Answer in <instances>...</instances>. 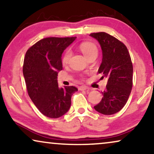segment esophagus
I'll return each instance as SVG.
<instances>
[{"instance_id": "obj_1", "label": "esophagus", "mask_w": 154, "mask_h": 154, "mask_svg": "<svg viewBox=\"0 0 154 154\" xmlns=\"http://www.w3.org/2000/svg\"><path fill=\"white\" fill-rule=\"evenodd\" d=\"M90 88H88L87 86H80V87L79 88V90H81V91H83V90H89Z\"/></svg>"}]
</instances>
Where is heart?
Masks as SVG:
<instances>
[{
  "label": "heart",
  "instance_id": "heart-1",
  "mask_svg": "<svg viewBox=\"0 0 154 154\" xmlns=\"http://www.w3.org/2000/svg\"><path fill=\"white\" fill-rule=\"evenodd\" d=\"M79 48L82 52V53L85 55L86 58H88V57H90L92 54L97 53V46L93 43H91V42H84V43H82L79 45ZM71 55V50H66L64 57H63V62L66 63L68 62Z\"/></svg>",
  "mask_w": 154,
  "mask_h": 154
}]
</instances>
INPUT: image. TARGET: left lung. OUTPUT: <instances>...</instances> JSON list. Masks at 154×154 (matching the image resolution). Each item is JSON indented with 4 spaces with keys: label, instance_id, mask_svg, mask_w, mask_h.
<instances>
[{
    "label": "left lung",
    "instance_id": "obj_1",
    "mask_svg": "<svg viewBox=\"0 0 154 154\" xmlns=\"http://www.w3.org/2000/svg\"><path fill=\"white\" fill-rule=\"evenodd\" d=\"M90 35L99 42L102 60L98 73L106 78V90L101 102L94 106L99 113L112 115L121 111L129 98L132 87L133 67L128 48L115 37L105 32Z\"/></svg>",
    "mask_w": 154,
    "mask_h": 154
}]
</instances>
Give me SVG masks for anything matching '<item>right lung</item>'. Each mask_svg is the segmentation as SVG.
Returning a JSON list of instances; mask_svg holds the SVG:
<instances>
[{"mask_svg":"<svg viewBox=\"0 0 154 154\" xmlns=\"http://www.w3.org/2000/svg\"><path fill=\"white\" fill-rule=\"evenodd\" d=\"M76 37H50L40 40L27 50L23 75L28 94L45 116L57 119L69 110L73 86L60 88L57 74L62 70V54Z\"/></svg>","mask_w":154,"mask_h":154,"instance_id":"1","label":"right lung"}]
</instances>
